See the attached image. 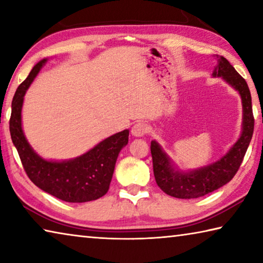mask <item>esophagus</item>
<instances>
[{"label": "esophagus", "mask_w": 263, "mask_h": 263, "mask_svg": "<svg viewBox=\"0 0 263 263\" xmlns=\"http://www.w3.org/2000/svg\"><path fill=\"white\" fill-rule=\"evenodd\" d=\"M147 131H148V126L142 122L136 123L131 128V133H132L133 137H142L144 135H146V133H147Z\"/></svg>", "instance_id": "1"}]
</instances>
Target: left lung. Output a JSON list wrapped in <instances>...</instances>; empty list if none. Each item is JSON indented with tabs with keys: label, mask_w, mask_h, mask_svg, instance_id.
I'll use <instances>...</instances> for the list:
<instances>
[{
	"label": "left lung",
	"mask_w": 263,
	"mask_h": 263,
	"mask_svg": "<svg viewBox=\"0 0 263 263\" xmlns=\"http://www.w3.org/2000/svg\"><path fill=\"white\" fill-rule=\"evenodd\" d=\"M217 57L218 65L213 70V78H221L235 89L241 97L242 127L241 135L232 147L216 162L208 166L183 172L175 167L174 162L162 149L158 141H151L153 159V172L157 184L163 193L182 199L197 198L219 189L233 179L241 164L254 131V117L252 110V97L247 82L234 69L228 59Z\"/></svg>",
	"instance_id": "left-lung-1"
}]
</instances>
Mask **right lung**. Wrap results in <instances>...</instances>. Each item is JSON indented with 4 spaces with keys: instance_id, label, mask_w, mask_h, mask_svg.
<instances>
[{
    "instance_id": "right-lung-1",
    "label": "right lung",
    "mask_w": 263,
    "mask_h": 263,
    "mask_svg": "<svg viewBox=\"0 0 263 263\" xmlns=\"http://www.w3.org/2000/svg\"><path fill=\"white\" fill-rule=\"evenodd\" d=\"M46 61H39L15 92L9 122L11 140L25 173L38 188L65 202L95 201L108 193L118 154L128 142V130L105 138L84 154L64 161L46 160L35 153L22 127V106L26 90Z\"/></svg>"
}]
</instances>
